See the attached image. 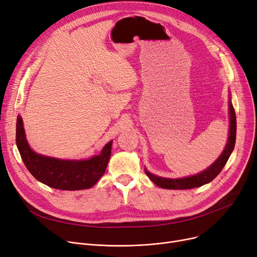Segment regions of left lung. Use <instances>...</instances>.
I'll use <instances>...</instances> for the list:
<instances>
[{
  "mask_svg": "<svg viewBox=\"0 0 257 257\" xmlns=\"http://www.w3.org/2000/svg\"><path fill=\"white\" fill-rule=\"evenodd\" d=\"M229 115H230V128H229V138L227 145L221 156L215 160L214 164H212L208 169L198 175H194V176L185 177L181 179H168L157 177L155 175H152L151 173L145 170L147 176L157 186L168 188V190H188V188L199 187L212 181L221 173V171L223 170L224 166L227 163L229 156H230L231 152L234 149L236 138V116L231 101H229Z\"/></svg>",
  "mask_w": 257,
  "mask_h": 257,
  "instance_id": "obj_1",
  "label": "left lung"
}]
</instances>
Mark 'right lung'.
I'll list each match as a JSON object with an SVG mask.
<instances>
[{
	"label": "right lung",
	"instance_id": "obj_1",
	"mask_svg": "<svg viewBox=\"0 0 257 257\" xmlns=\"http://www.w3.org/2000/svg\"><path fill=\"white\" fill-rule=\"evenodd\" d=\"M17 146L26 168L42 183L62 191L85 190L103 176L111 154L112 142L108 143L100 155L86 160H61L37 154L27 143L23 119H17Z\"/></svg>",
	"mask_w": 257,
	"mask_h": 257
}]
</instances>
